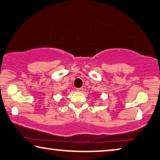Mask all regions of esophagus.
Here are the masks:
<instances>
[{
  "instance_id": "34e87169",
  "label": "esophagus",
  "mask_w": 160,
  "mask_h": 160,
  "mask_svg": "<svg viewBox=\"0 0 160 160\" xmlns=\"http://www.w3.org/2000/svg\"><path fill=\"white\" fill-rule=\"evenodd\" d=\"M76 90H77V91L79 92H82L83 91V88H77V89H76Z\"/></svg>"
}]
</instances>
